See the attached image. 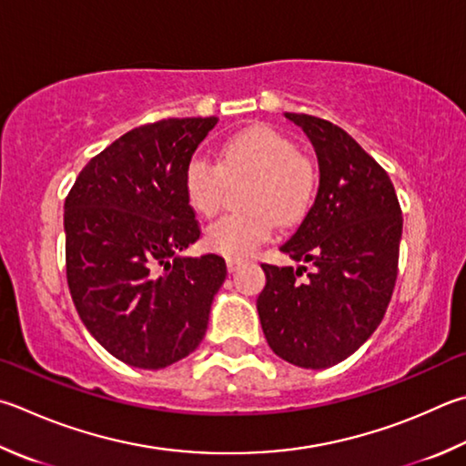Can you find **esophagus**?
Wrapping results in <instances>:
<instances>
[{"mask_svg":"<svg viewBox=\"0 0 466 466\" xmlns=\"http://www.w3.org/2000/svg\"><path fill=\"white\" fill-rule=\"evenodd\" d=\"M226 267H228V270H230V273H236V270L242 267V260L240 258H228Z\"/></svg>","mask_w":466,"mask_h":466,"instance_id":"1","label":"esophagus"}]
</instances>
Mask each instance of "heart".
<instances>
[{"label":"heart","instance_id":"b5f03b06","mask_svg":"<svg viewBox=\"0 0 466 466\" xmlns=\"http://www.w3.org/2000/svg\"><path fill=\"white\" fill-rule=\"evenodd\" d=\"M252 179L244 193V209L214 219L206 230V247L230 258H244L273 236L277 222L291 226L306 216L314 199L318 175L285 134L255 126L222 147L219 163L193 155L183 173L189 206L214 216L222 206L228 181Z\"/></svg>","mask_w":466,"mask_h":466}]
</instances>
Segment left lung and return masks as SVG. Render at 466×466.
Instances as JSON below:
<instances>
[{
  "label": "left lung",
  "mask_w": 466,
  "mask_h": 466,
  "mask_svg": "<svg viewBox=\"0 0 466 466\" xmlns=\"http://www.w3.org/2000/svg\"><path fill=\"white\" fill-rule=\"evenodd\" d=\"M316 150L319 185L281 250L308 267L262 265L257 299L270 349L301 369H328L369 340L391 301L401 240L393 183L349 132L308 114H285Z\"/></svg>",
  "instance_id": "left-lung-1"
}]
</instances>
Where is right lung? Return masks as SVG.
<instances>
[{"instance_id":"add662e5","label":"right lung","mask_w":466,"mask_h":466,"mask_svg":"<svg viewBox=\"0 0 466 466\" xmlns=\"http://www.w3.org/2000/svg\"><path fill=\"white\" fill-rule=\"evenodd\" d=\"M218 117L138 126L83 167L65 199L66 283L89 334L138 369H165L204 340L226 279L218 255L179 252L199 238L183 173Z\"/></svg>"}]
</instances>
